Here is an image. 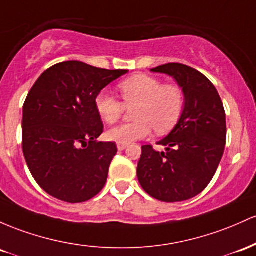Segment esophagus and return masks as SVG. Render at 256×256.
I'll list each match as a JSON object with an SVG mask.
<instances>
[{
  "instance_id": "obj_1",
  "label": "esophagus",
  "mask_w": 256,
  "mask_h": 256,
  "mask_svg": "<svg viewBox=\"0 0 256 256\" xmlns=\"http://www.w3.org/2000/svg\"><path fill=\"white\" fill-rule=\"evenodd\" d=\"M118 150H126V147H128V144H122V143H118Z\"/></svg>"
}]
</instances>
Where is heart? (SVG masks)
I'll use <instances>...</instances> for the list:
<instances>
[{
  "label": "heart",
  "mask_w": 256,
  "mask_h": 256,
  "mask_svg": "<svg viewBox=\"0 0 256 256\" xmlns=\"http://www.w3.org/2000/svg\"><path fill=\"white\" fill-rule=\"evenodd\" d=\"M118 88L126 106H134V122L110 128L106 137L113 142L130 144L150 136L152 128L158 134L169 132L184 113V94L178 85H164L159 78L136 75L120 82ZM123 105L106 91L94 98L97 113L106 124H114L122 118Z\"/></svg>",
  "instance_id": "obj_1"
}]
</instances>
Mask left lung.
I'll return each instance as SVG.
<instances>
[{
  "instance_id": "obj_1",
  "label": "left lung",
  "mask_w": 256,
  "mask_h": 256,
  "mask_svg": "<svg viewBox=\"0 0 256 256\" xmlns=\"http://www.w3.org/2000/svg\"><path fill=\"white\" fill-rule=\"evenodd\" d=\"M175 78L184 94V109L172 131L158 142L165 152L142 146L137 178L153 198L184 202L206 190L214 178L226 144V114L212 81L180 63L150 69Z\"/></svg>"
}]
</instances>
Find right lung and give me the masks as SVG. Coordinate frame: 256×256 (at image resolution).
Listing matches in <instances>:
<instances>
[{"label": "right lung", "instance_id": "right-lung-1", "mask_svg": "<svg viewBox=\"0 0 256 256\" xmlns=\"http://www.w3.org/2000/svg\"><path fill=\"white\" fill-rule=\"evenodd\" d=\"M126 72L68 60L34 84L23 106V153L32 178L50 196L82 203L104 187L118 148L97 142L103 124L94 98Z\"/></svg>", "mask_w": 256, "mask_h": 256}]
</instances>
